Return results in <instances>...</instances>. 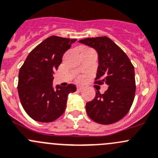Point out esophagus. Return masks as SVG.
Instances as JSON below:
<instances>
[{"label":"esophagus","instance_id":"obj_1","mask_svg":"<svg viewBox=\"0 0 158 158\" xmlns=\"http://www.w3.org/2000/svg\"><path fill=\"white\" fill-rule=\"evenodd\" d=\"M83 89V86H82V85H77V89L78 90H81Z\"/></svg>","mask_w":158,"mask_h":158}]
</instances>
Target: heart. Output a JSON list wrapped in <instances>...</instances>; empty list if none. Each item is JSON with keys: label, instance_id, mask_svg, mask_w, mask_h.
<instances>
[{"label": "heart", "instance_id": "b5f03b06", "mask_svg": "<svg viewBox=\"0 0 158 158\" xmlns=\"http://www.w3.org/2000/svg\"><path fill=\"white\" fill-rule=\"evenodd\" d=\"M82 50H93V49H91V48H83V49ZM82 78L81 77H79V79H78V81H79V82H80V81H82Z\"/></svg>", "mask_w": 158, "mask_h": 158}]
</instances>
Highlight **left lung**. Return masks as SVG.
<instances>
[{"instance_id":"8db88e82","label":"left lung","mask_w":158,"mask_h":158,"mask_svg":"<svg viewBox=\"0 0 158 158\" xmlns=\"http://www.w3.org/2000/svg\"><path fill=\"white\" fill-rule=\"evenodd\" d=\"M79 42L97 52L99 65L95 83L109 85L103 94L97 90L94 99L86 102L87 114L100 124L116 123L127 114L134 102V65L124 52L108 37L85 38Z\"/></svg>"}]
</instances>
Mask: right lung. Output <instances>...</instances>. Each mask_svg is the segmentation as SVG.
<instances>
[{
	"label": "right lung",
	"mask_w": 158,
	"mask_h": 158,
	"mask_svg": "<svg viewBox=\"0 0 158 158\" xmlns=\"http://www.w3.org/2000/svg\"><path fill=\"white\" fill-rule=\"evenodd\" d=\"M76 39L50 36L37 45L27 56L18 74V91L27 114L42 123L56 120L63 114L68 95L76 85L53 88L54 71L62 63L64 53Z\"/></svg>",
	"instance_id": "add662e5"
}]
</instances>
